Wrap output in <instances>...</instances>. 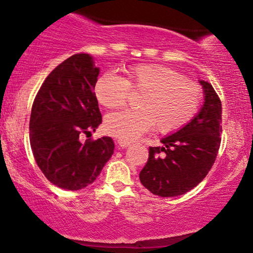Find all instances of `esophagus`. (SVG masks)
<instances>
[{
  "mask_svg": "<svg viewBox=\"0 0 253 253\" xmlns=\"http://www.w3.org/2000/svg\"><path fill=\"white\" fill-rule=\"evenodd\" d=\"M118 145L120 147H123V149H125V147H127V146H129L130 145V143L129 141H125V140H120V139H119L118 140Z\"/></svg>",
  "mask_w": 253,
  "mask_h": 253,
  "instance_id": "1",
  "label": "esophagus"
}]
</instances>
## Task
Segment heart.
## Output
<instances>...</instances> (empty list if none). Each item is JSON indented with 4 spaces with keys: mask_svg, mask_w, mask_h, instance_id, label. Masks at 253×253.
<instances>
[{
    "mask_svg": "<svg viewBox=\"0 0 253 253\" xmlns=\"http://www.w3.org/2000/svg\"><path fill=\"white\" fill-rule=\"evenodd\" d=\"M127 77L104 72L95 83V96L106 108H120L128 102L130 91L141 94L139 109L110 113L104 128L120 140L132 141L155 126L169 134L185 126L199 109L201 89L181 72L164 65L143 64L130 66Z\"/></svg>",
    "mask_w": 253,
    "mask_h": 253,
    "instance_id": "heart-1",
    "label": "heart"
}]
</instances>
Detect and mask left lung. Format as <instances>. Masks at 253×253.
Segmentation results:
<instances>
[{"instance_id":"obj_1","label":"left lung","mask_w":253,"mask_h":253,"mask_svg":"<svg viewBox=\"0 0 253 253\" xmlns=\"http://www.w3.org/2000/svg\"><path fill=\"white\" fill-rule=\"evenodd\" d=\"M205 103L189 124L150 147L149 159L139 173L141 184L155 195L172 197L195 188L207 176L219 152L222 132L221 101L206 81H200Z\"/></svg>"}]
</instances>
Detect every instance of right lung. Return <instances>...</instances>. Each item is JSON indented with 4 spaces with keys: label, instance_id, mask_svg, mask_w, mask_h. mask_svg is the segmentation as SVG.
I'll return each mask as SVG.
<instances>
[{
    "label": "right lung",
    "instance_id": "obj_1",
    "mask_svg": "<svg viewBox=\"0 0 253 253\" xmlns=\"http://www.w3.org/2000/svg\"><path fill=\"white\" fill-rule=\"evenodd\" d=\"M98 74L89 54H74L46 77L32 106L33 156L46 178L63 189L91 184L114 152L109 136L80 141L102 123L94 92Z\"/></svg>",
    "mask_w": 253,
    "mask_h": 253
}]
</instances>
